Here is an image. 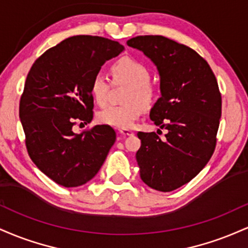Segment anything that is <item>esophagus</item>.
I'll list each match as a JSON object with an SVG mask.
<instances>
[{
    "label": "esophagus",
    "instance_id": "34e87169",
    "mask_svg": "<svg viewBox=\"0 0 248 248\" xmlns=\"http://www.w3.org/2000/svg\"><path fill=\"white\" fill-rule=\"evenodd\" d=\"M119 133L122 134V135H124V136L134 135V132H133V130H130V129H119Z\"/></svg>",
    "mask_w": 248,
    "mask_h": 248
}]
</instances>
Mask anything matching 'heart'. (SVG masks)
Instances as JSON below:
<instances>
[{"mask_svg": "<svg viewBox=\"0 0 248 248\" xmlns=\"http://www.w3.org/2000/svg\"><path fill=\"white\" fill-rule=\"evenodd\" d=\"M113 84H126L128 88L121 106L104 108L96 115L102 124L129 129L143 113L144 107H150L157 98V88L149 81L150 71L143 62L132 57H122L110 66ZM112 84L104 75H95L90 85L92 98L99 106L108 102Z\"/></svg>", "mask_w": 248, "mask_h": 248, "instance_id": "1", "label": "heart"}]
</instances>
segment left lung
Instances as JSON below:
<instances>
[{
	"mask_svg": "<svg viewBox=\"0 0 248 248\" xmlns=\"http://www.w3.org/2000/svg\"><path fill=\"white\" fill-rule=\"evenodd\" d=\"M128 46L157 66L161 94L150 110L157 133L139 132L140 177L148 186L169 192L189 183L211 158L217 144L221 94L207 62L195 50L163 36H138Z\"/></svg>",
	"mask_w": 248,
	"mask_h": 248,
	"instance_id": "8db88e82",
	"label": "left lung"
}]
</instances>
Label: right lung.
Returning a JSON list of instances; mask_svg holds the SVG:
<instances>
[{
    "instance_id": "obj_1",
    "label": "right lung",
    "mask_w": 248,
    "mask_h": 248,
    "mask_svg": "<svg viewBox=\"0 0 248 248\" xmlns=\"http://www.w3.org/2000/svg\"><path fill=\"white\" fill-rule=\"evenodd\" d=\"M124 50L104 37L73 36L45 51L28 73L19 100L25 146L37 168L59 186L91 181L114 144L116 134L107 124L80 134L72 128L92 121V78Z\"/></svg>"
}]
</instances>
